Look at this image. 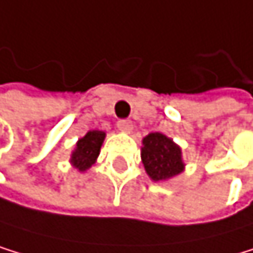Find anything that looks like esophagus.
Here are the masks:
<instances>
[{
  "mask_svg": "<svg viewBox=\"0 0 253 253\" xmlns=\"http://www.w3.org/2000/svg\"><path fill=\"white\" fill-rule=\"evenodd\" d=\"M117 126H118V129H120L121 132H124V133H130L132 129H133V126H132V121H130V120H120V121L117 123Z\"/></svg>",
  "mask_w": 253,
  "mask_h": 253,
  "instance_id": "34e87169",
  "label": "esophagus"
}]
</instances>
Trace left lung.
Listing matches in <instances>:
<instances>
[{"label": "left lung", "mask_w": 253, "mask_h": 253, "mask_svg": "<svg viewBox=\"0 0 253 253\" xmlns=\"http://www.w3.org/2000/svg\"><path fill=\"white\" fill-rule=\"evenodd\" d=\"M141 160L147 175L154 181H166L184 170L181 149L160 132L143 138Z\"/></svg>", "instance_id": "left-lung-1"}]
</instances>
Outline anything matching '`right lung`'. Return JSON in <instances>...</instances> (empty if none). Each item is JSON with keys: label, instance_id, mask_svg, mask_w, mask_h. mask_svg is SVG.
<instances>
[{"label": "right lung", "instance_id": "right-lung-1", "mask_svg": "<svg viewBox=\"0 0 253 253\" xmlns=\"http://www.w3.org/2000/svg\"><path fill=\"white\" fill-rule=\"evenodd\" d=\"M106 133L103 130H89L83 138L78 139L75 150L72 152L70 164L80 172H85L95 164L99 150H101Z\"/></svg>", "mask_w": 253, "mask_h": 253}]
</instances>
